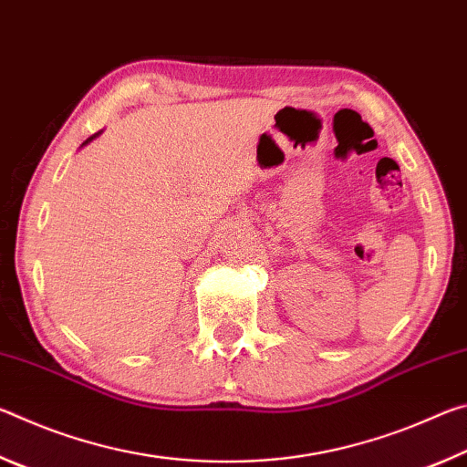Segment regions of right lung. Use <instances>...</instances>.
<instances>
[{"label":"right lung","instance_id":"obj_1","mask_svg":"<svg viewBox=\"0 0 467 467\" xmlns=\"http://www.w3.org/2000/svg\"><path fill=\"white\" fill-rule=\"evenodd\" d=\"M100 133H102V131H99V133H94V136H90L88 140H86V141H84V144H82V148H84V146H88V144H90V141H92L94 138H99V136H100Z\"/></svg>","mask_w":467,"mask_h":467}]
</instances>
